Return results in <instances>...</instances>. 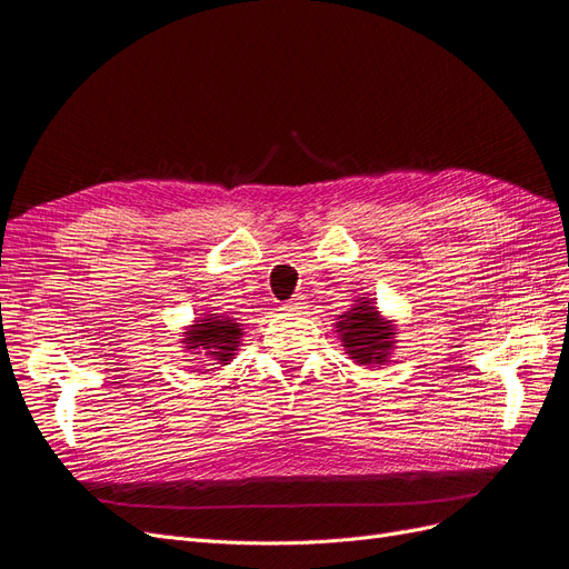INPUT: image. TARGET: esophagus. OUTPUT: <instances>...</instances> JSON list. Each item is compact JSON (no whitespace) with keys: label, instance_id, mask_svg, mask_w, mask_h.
<instances>
[{"label":"esophagus","instance_id":"34e87169","mask_svg":"<svg viewBox=\"0 0 569 569\" xmlns=\"http://www.w3.org/2000/svg\"><path fill=\"white\" fill-rule=\"evenodd\" d=\"M303 308H306V299L303 297H295V299H289L284 303V311H289V313H301Z\"/></svg>","mask_w":569,"mask_h":569}]
</instances>
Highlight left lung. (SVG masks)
<instances>
[{"mask_svg":"<svg viewBox=\"0 0 569 569\" xmlns=\"http://www.w3.org/2000/svg\"><path fill=\"white\" fill-rule=\"evenodd\" d=\"M337 335L356 366H385L399 341V327L380 313L375 299L358 297L349 311L337 318Z\"/></svg>","mask_w":569,"mask_h":569,"instance_id":"8db88e82","label":"left lung"}]
</instances>
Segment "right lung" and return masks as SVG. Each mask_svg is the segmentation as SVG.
Masks as SVG:
<instances>
[{
    "mask_svg": "<svg viewBox=\"0 0 569 569\" xmlns=\"http://www.w3.org/2000/svg\"><path fill=\"white\" fill-rule=\"evenodd\" d=\"M180 335L184 353L199 356L201 363H206V360H216L220 366H228L237 356V349L242 347L244 330L242 322H237V318L209 311L197 318L192 325H187L184 332Z\"/></svg>",
    "mask_w": 569,
    "mask_h": 569,
    "instance_id": "right-lung-1",
    "label": "right lung"
}]
</instances>
